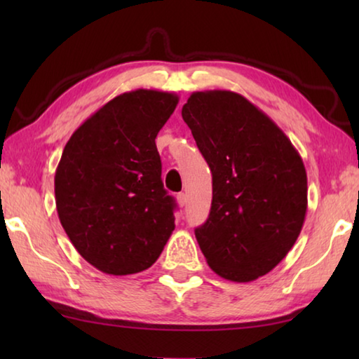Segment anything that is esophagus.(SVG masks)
Here are the masks:
<instances>
[{
    "label": "esophagus",
    "instance_id": "esophagus-1",
    "mask_svg": "<svg viewBox=\"0 0 359 359\" xmlns=\"http://www.w3.org/2000/svg\"><path fill=\"white\" fill-rule=\"evenodd\" d=\"M177 203L180 208H184V205H187V194L185 193H179L177 194Z\"/></svg>",
    "mask_w": 359,
    "mask_h": 359
}]
</instances>
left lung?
Instances as JSON below:
<instances>
[{
    "mask_svg": "<svg viewBox=\"0 0 359 359\" xmlns=\"http://www.w3.org/2000/svg\"><path fill=\"white\" fill-rule=\"evenodd\" d=\"M212 171L209 218L194 229L210 269L231 282L271 272L307 212V174L287 135L239 93L208 90L182 107Z\"/></svg>",
    "mask_w": 359,
    "mask_h": 359,
    "instance_id": "8db88e82",
    "label": "left lung"
}]
</instances>
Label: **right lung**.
Wrapping results in <instances>:
<instances>
[{"label":"right lung","mask_w":359,"mask_h":359,"mask_svg":"<svg viewBox=\"0 0 359 359\" xmlns=\"http://www.w3.org/2000/svg\"><path fill=\"white\" fill-rule=\"evenodd\" d=\"M179 96L133 90L72 133L55 172L60 223L81 257L111 276L149 269L175 228L155 139Z\"/></svg>","instance_id":"obj_1"}]
</instances>
